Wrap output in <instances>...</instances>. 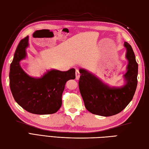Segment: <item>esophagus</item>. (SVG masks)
<instances>
[{
	"label": "esophagus",
	"instance_id": "obj_1",
	"mask_svg": "<svg viewBox=\"0 0 149 149\" xmlns=\"http://www.w3.org/2000/svg\"><path fill=\"white\" fill-rule=\"evenodd\" d=\"M75 75H76V79H79L80 77V73L78 69H75Z\"/></svg>",
	"mask_w": 149,
	"mask_h": 149
}]
</instances>
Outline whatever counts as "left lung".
<instances>
[{"mask_svg": "<svg viewBox=\"0 0 149 149\" xmlns=\"http://www.w3.org/2000/svg\"><path fill=\"white\" fill-rule=\"evenodd\" d=\"M128 59L127 71L124 75L125 84L110 87L91 73L80 69L79 88L86 109L94 115L110 116L124 109L133 98L138 84V65L133 50L125 42Z\"/></svg>", "mask_w": 149, "mask_h": 149, "instance_id": "1", "label": "left lung"}]
</instances>
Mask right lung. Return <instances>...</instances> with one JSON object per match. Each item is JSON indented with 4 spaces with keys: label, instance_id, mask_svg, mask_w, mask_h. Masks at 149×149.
<instances>
[{
    "label": "right lung",
    "instance_id": "obj_1",
    "mask_svg": "<svg viewBox=\"0 0 149 149\" xmlns=\"http://www.w3.org/2000/svg\"><path fill=\"white\" fill-rule=\"evenodd\" d=\"M28 36L20 40L15 50L9 70V86L13 96L27 111L37 115L56 113L62 104L65 83L75 78L74 68L67 71L48 70L40 78L28 75L20 66L26 58Z\"/></svg>",
    "mask_w": 149,
    "mask_h": 149
}]
</instances>
